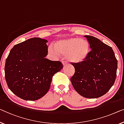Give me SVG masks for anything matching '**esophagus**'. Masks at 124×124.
<instances>
[{"instance_id":"34e87169","label":"esophagus","mask_w":124,"mask_h":124,"mask_svg":"<svg viewBox=\"0 0 124 124\" xmlns=\"http://www.w3.org/2000/svg\"><path fill=\"white\" fill-rule=\"evenodd\" d=\"M63 67H66V66H67L68 63L66 62H63Z\"/></svg>"}]
</instances>
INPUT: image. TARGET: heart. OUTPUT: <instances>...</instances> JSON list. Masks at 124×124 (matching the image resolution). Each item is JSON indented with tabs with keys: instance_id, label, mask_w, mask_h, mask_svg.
Masks as SVG:
<instances>
[{
	"instance_id": "heart-1",
	"label": "heart",
	"mask_w": 124,
	"mask_h": 124,
	"mask_svg": "<svg viewBox=\"0 0 124 124\" xmlns=\"http://www.w3.org/2000/svg\"><path fill=\"white\" fill-rule=\"evenodd\" d=\"M48 52L55 56L59 53L68 61L79 63L84 61L90 53V44L86 40L80 38H68L60 39L52 46H49Z\"/></svg>"
}]
</instances>
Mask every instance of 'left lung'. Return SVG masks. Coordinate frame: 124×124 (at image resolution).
I'll list each match as a JSON object with an SVG mask.
<instances>
[{"instance_id": "1", "label": "left lung", "mask_w": 124, "mask_h": 124, "mask_svg": "<svg viewBox=\"0 0 124 124\" xmlns=\"http://www.w3.org/2000/svg\"><path fill=\"white\" fill-rule=\"evenodd\" d=\"M92 50L85 60L71 63L75 69L71 78L75 90L82 96L95 99L106 93L116 77L117 61L112 48L93 36H85Z\"/></svg>"}]
</instances>
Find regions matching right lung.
<instances>
[{
  "label": "right lung",
  "mask_w": 124,
  "mask_h": 124,
  "mask_svg": "<svg viewBox=\"0 0 124 124\" xmlns=\"http://www.w3.org/2000/svg\"><path fill=\"white\" fill-rule=\"evenodd\" d=\"M48 40L32 38L15 45L5 64V77L13 93L22 99L34 101L46 95L52 77L60 71V61L46 58Z\"/></svg>",
  "instance_id": "right-lung-1"
}]
</instances>
